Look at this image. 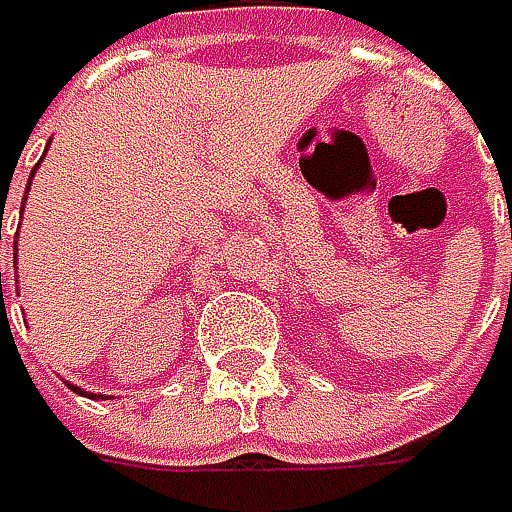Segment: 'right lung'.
<instances>
[{
  "label": "right lung",
  "mask_w": 512,
  "mask_h": 512,
  "mask_svg": "<svg viewBox=\"0 0 512 512\" xmlns=\"http://www.w3.org/2000/svg\"><path fill=\"white\" fill-rule=\"evenodd\" d=\"M29 183H32V180H29ZM0 296H2V275H0ZM73 391H79V394H82V388H73ZM91 397H94V394H91ZM97 397H100V394H97Z\"/></svg>",
  "instance_id": "1"
}]
</instances>
